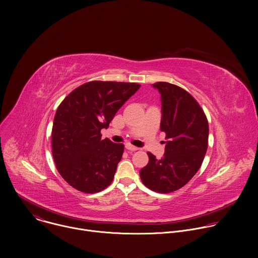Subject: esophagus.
Segmentation results:
<instances>
[{
	"mask_svg": "<svg viewBox=\"0 0 258 258\" xmlns=\"http://www.w3.org/2000/svg\"><path fill=\"white\" fill-rule=\"evenodd\" d=\"M125 149L128 150V151H132V152H135V151H137L139 148H138V147H135V146L131 145V144H126V145H125Z\"/></svg>",
	"mask_w": 258,
	"mask_h": 258,
	"instance_id": "34e87169",
	"label": "esophagus"
}]
</instances>
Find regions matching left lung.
<instances>
[{
  "instance_id": "1",
  "label": "left lung",
  "mask_w": 258,
  "mask_h": 258,
  "mask_svg": "<svg viewBox=\"0 0 258 258\" xmlns=\"http://www.w3.org/2000/svg\"><path fill=\"white\" fill-rule=\"evenodd\" d=\"M160 130L166 134L165 152L157 159L148 152L149 162L140 170L144 185L158 193L183 187L199 170L208 146V121L197 101L183 89L159 82Z\"/></svg>"
}]
</instances>
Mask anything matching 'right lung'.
<instances>
[{
    "mask_svg": "<svg viewBox=\"0 0 258 258\" xmlns=\"http://www.w3.org/2000/svg\"><path fill=\"white\" fill-rule=\"evenodd\" d=\"M134 83L95 81L73 90L59 105L52 128L56 167L71 187L97 193L112 182L123 144L102 140L119 108L140 89Z\"/></svg>",
    "mask_w": 258,
    "mask_h": 258,
    "instance_id": "add662e5",
    "label": "right lung"
}]
</instances>
